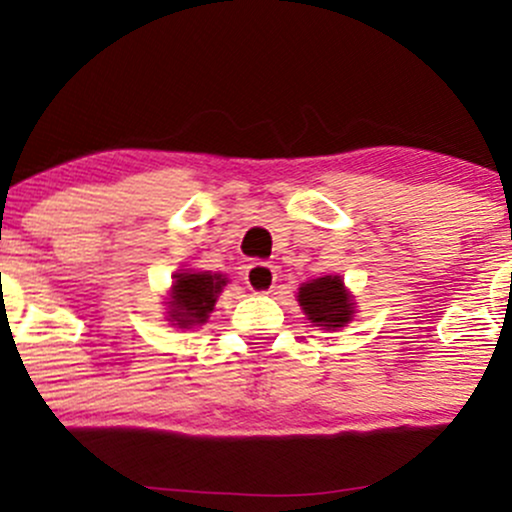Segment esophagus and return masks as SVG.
I'll list each match as a JSON object with an SVG mask.
<instances>
[{"mask_svg":"<svg viewBox=\"0 0 512 512\" xmlns=\"http://www.w3.org/2000/svg\"><path fill=\"white\" fill-rule=\"evenodd\" d=\"M276 272L272 264L267 262H252L245 269V284L252 293H269L274 289Z\"/></svg>","mask_w":512,"mask_h":512,"instance_id":"esophagus-1","label":"esophagus"}]
</instances>
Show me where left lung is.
<instances>
[{"mask_svg":"<svg viewBox=\"0 0 512 512\" xmlns=\"http://www.w3.org/2000/svg\"><path fill=\"white\" fill-rule=\"evenodd\" d=\"M298 303H301L305 317L315 322L322 330H339L349 325L354 317V296L346 291L339 276H320L308 281L298 289Z\"/></svg>","mask_w":512,"mask_h":512,"instance_id":"obj_1","label":"left lung"}]
</instances>
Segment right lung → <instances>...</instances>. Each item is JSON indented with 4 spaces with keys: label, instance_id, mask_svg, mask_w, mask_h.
<instances>
[{
    "label": "right lung",
    "instance_id": "obj_1",
    "mask_svg": "<svg viewBox=\"0 0 512 512\" xmlns=\"http://www.w3.org/2000/svg\"><path fill=\"white\" fill-rule=\"evenodd\" d=\"M173 289L168 301V320L178 327H192L207 322L216 298L226 286V276L211 272H190L180 269L173 276Z\"/></svg>",
    "mask_w": 512,
    "mask_h": 512
}]
</instances>
